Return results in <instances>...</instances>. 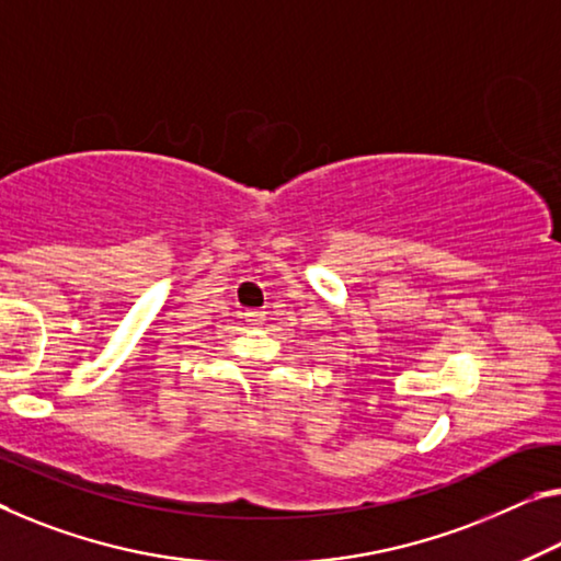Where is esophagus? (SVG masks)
Masks as SVG:
<instances>
[{"label": "esophagus", "mask_w": 561, "mask_h": 561, "mask_svg": "<svg viewBox=\"0 0 561 561\" xmlns=\"http://www.w3.org/2000/svg\"><path fill=\"white\" fill-rule=\"evenodd\" d=\"M243 318H245V323L251 325V329H255V325H263V321H265V310H257V308L245 310Z\"/></svg>", "instance_id": "34e87169"}]
</instances>
